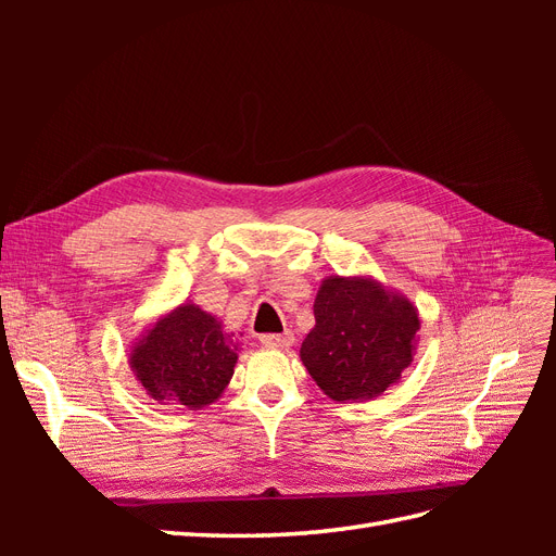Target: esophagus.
Returning <instances> with one entry per match:
<instances>
[{"instance_id":"34e87169","label":"esophagus","mask_w":556,"mask_h":556,"mask_svg":"<svg viewBox=\"0 0 556 556\" xmlns=\"http://www.w3.org/2000/svg\"><path fill=\"white\" fill-rule=\"evenodd\" d=\"M262 345L266 348H290L294 343V333L285 331V333H264L262 336Z\"/></svg>"}]
</instances>
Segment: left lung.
<instances>
[{"label": "left lung", "instance_id": "1", "mask_svg": "<svg viewBox=\"0 0 556 556\" xmlns=\"http://www.w3.org/2000/svg\"><path fill=\"white\" fill-rule=\"evenodd\" d=\"M313 313L299 357L329 399H376L410 366L419 313L406 294L371 276H327Z\"/></svg>", "mask_w": 556, "mask_h": 556}]
</instances>
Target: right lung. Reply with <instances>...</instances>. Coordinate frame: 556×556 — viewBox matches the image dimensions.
Instances as JSON below:
<instances>
[{
	"label": "right lung",
	"mask_w": 556,
	"mask_h": 556,
	"mask_svg": "<svg viewBox=\"0 0 556 556\" xmlns=\"http://www.w3.org/2000/svg\"><path fill=\"white\" fill-rule=\"evenodd\" d=\"M239 359L237 333L192 301L166 311L129 345V368L157 403L201 410L223 396Z\"/></svg>",
	"instance_id": "add662e5"
}]
</instances>
